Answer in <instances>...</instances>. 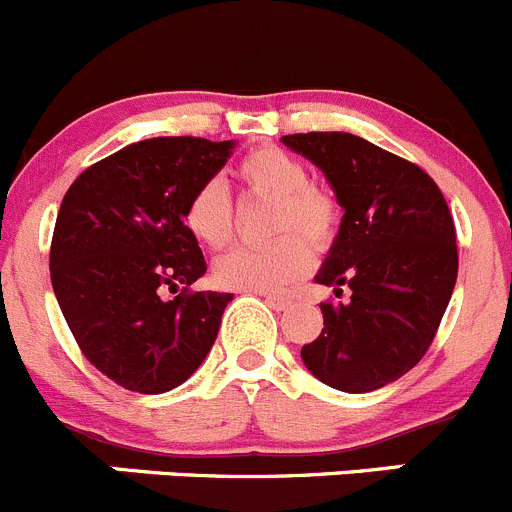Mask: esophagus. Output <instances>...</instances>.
<instances>
[{
	"mask_svg": "<svg viewBox=\"0 0 512 512\" xmlns=\"http://www.w3.org/2000/svg\"><path fill=\"white\" fill-rule=\"evenodd\" d=\"M265 302H267V305L272 307V310H277V312L287 310V307L292 305L290 297H282V295H267V297H265Z\"/></svg>",
	"mask_w": 512,
	"mask_h": 512,
	"instance_id": "esophagus-1",
	"label": "esophagus"
}]
</instances>
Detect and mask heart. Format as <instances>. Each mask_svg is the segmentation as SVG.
<instances>
[{"instance_id": "obj_1", "label": "heart", "mask_w": 512, "mask_h": 512, "mask_svg": "<svg viewBox=\"0 0 512 512\" xmlns=\"http://www.w3.org/2000/svg\"><path fill=\"white\" fill-rule=\"evenodd\" d=\"M237 177L245 192L272 200L267 232L279 235L285 231L286 235L265 245L235 247L217 257L215 280L225 290L277 292L310 270L308 241L315 250H327L332 245L340 212L327 192L307 185L305 165L280 147H260L250 152L237 167ZM185 222L202 245H225L232 237V202L225 187L217 180L197 187L187 202Z\"/></svg>"}]
</instances>
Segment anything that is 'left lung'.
Returning a JSON list of instances; mask_svg holds the SVG:
<instances>
[{"instance_id":"1","label":"left lung","mask_w":512,"mask_h":512,"mask_svg":"<svg viewBox=\"0 0 512 512\" xmlns=\"http://www.w3.org/2000/svg\"><path fill=\"white\" fill-rule=\"evenodd\" d=\"M282 145L322 170L345 212L315 282L350 297L322 302L325 327L302 362L342 393L385 388L428 352L453 295L448 202L418 165L350 132L285 135Z\"/></svg>"}]
</instances>
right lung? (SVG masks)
Segmentation results:
<instances>
[{"label":"right lung","instance_id":"add662e5","mask_svg":"<svg viewBox=\"0 0 512 512\" xmlns=\"http://www.w3.org/2000/svg\"><path fill=\"white\" fill-rule=\"evenodd\" d=\"M232 150L202 137L135 142L84 170L59 207L49 252L59 310L84 357L132 393L177 388L215 345L230 292H162L207 272L185 210Z\"/></svg>","mask_w":512,"mask_h":512}]
</instances>
